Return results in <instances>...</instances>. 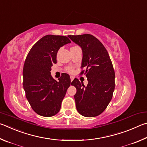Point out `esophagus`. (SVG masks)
<instances>
[{
  "mask_svg": "<svg viewBox=\"0 0 147 147\" xmlns=\"http://www.w3.org/2000/svg\"><path fill=\"white\" fill-rule=\"evenodd\" d=\"M74 79V77H73V76H70V80H71V82L73 81Z\"/></svg>",
  "mask_w": 147,
  "mask_h": 147,
  "instance_id": "1",
  "label": "esophagus"
}]
</instances>
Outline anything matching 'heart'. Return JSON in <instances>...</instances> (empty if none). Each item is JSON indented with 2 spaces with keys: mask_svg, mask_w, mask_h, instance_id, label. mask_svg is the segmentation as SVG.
Listing matches in <instances>:
<instances>
[{
  "mask_svg": "<svg viewBox=\"0 0 147 147\" xmlns=\"http://www.w3.org/2000/svg\"><path fill=\"white\" fill-rule=\"evenodd\" d=\"M73 68H71V67H69V68H68V69H67V71L69 72V73H71V72H73Z\"/></svg>",
  "mask_w": 147,
  "mask_h": 147,
  "instance_id": "heart-1",
  "label": "heart"
}]
</instances>
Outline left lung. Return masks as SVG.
<instances>
[{"mask_svg": "<svg viewBox=\"0 0 147 147\" xmlns=\"http://www.w3.org/2000/svg\"><path fill=\"white\" fill-rule=\"evenodd\" d=\"M83 51L81 68L88 83L85 86L78 79L71 82L77 89L74 96L76 109L84 117H96L106 109L115 88V72L103 45L90 34L68 35Z\"/></svg>", "mask_w": 147, "mask_h": 147, "instance_id": "1", "label": "left lung"}]
</instances>
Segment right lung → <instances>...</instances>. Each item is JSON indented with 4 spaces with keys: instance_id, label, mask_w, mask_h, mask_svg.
Instances as JSON below:
<instances>
[{
    "instance_id": "add662e5",
    "label": "right lung",
    "mask_w": 147,
    "mask_h": 147,
    "mask_svg": "<svg viewBox=\"0 0 147 147\" xmlns=\"http://www.w3.org/2000/svg\"><path fill=\"white\" fill-rule=\"evenodd\" d=\"M71 41L66 36L48 35L38 40L28 53L23 68V87L32 109L44 117H51L61 109L70 78L63 73L55 81L51 76V66L57 63L61 47Z\"/></svg>"
}]
</instances>
